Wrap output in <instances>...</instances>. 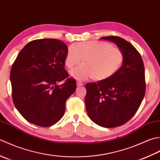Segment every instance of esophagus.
Wrapping results in <instances>:
<instances>
[{
	"instance_id": "esophagus-1",
	"label": "esophagus",
	"mask_w": 160,
	"mask_h": 160,
	"mask_svg": "<svg viewBox=\"0 0 160 160\" xmlns=\"http://www.w3.org/2000/svg\"><path fill=\"white\" fill-rule=\"evenodd\" d=\"M83 85V83L82 82H81V81H77V87H80V86H82Z\"/></svg>"
}]
</instances>
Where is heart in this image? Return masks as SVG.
I'll use <instances>...</instances> for the list:
<instances>
[{
    "mask_svg": "<svg viewBox=\"0 0 160 160\" xmlns=\"http://www.w3.org/2000/svg\"><path fill=\"white\" fill-rule=\"evenodd\" d=\"M81 58L83 64L70 71V76L79 81L92 78L100 81L109 79L119 70L123 54L119 48L106 42L88 41L68 48L65 65L72 69L80 63Z\"/></svg>",
    "mask_w": 160,
    "mask_h": 160,
    "instance_id": "1",
    "label": "heart"
}]
</instances>
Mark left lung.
Segmentation results:
<instances>
[{
  "instance_id": "1",
  "label": "left lung",
  "mask_w": 160,
  "mask_h": 160,
  "mask_svg": "<svg viewBox=\"0 0 160 160\" xmlns=\"http://www.w3.org/2000/svg\"><path fill=\"white\" fill-rule=\"evenodd\" d=\"M122 51V67L109 79L86 83L87 113L96 124L114 128L135 115L145 95V71L141 55L125 39L115 36L102 37Z\"/></svg>"
}]
</instances>
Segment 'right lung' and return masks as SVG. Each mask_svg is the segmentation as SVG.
Returning <instances> with one entry per match:
<instances>
[{"instance_id":"right-lung-1","label":"right lung","mask_w":160,"mask_h":160,"mask_svg":"<svg viewBox=\"0 0 160 160\" xmlns=\"http://www.w3.org/2000/svg\"><path fill=\"white\" fill-rule=\"evenodd\" d=\"M67 52L61 41L43 38L30 41L18 54L10 72L12 99L28 122L49 127L63 116L66 100L77 88L64 68Z\"/></svg>"}]
</instances>
